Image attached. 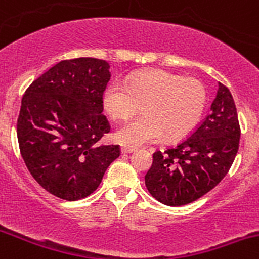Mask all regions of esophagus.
<instances>
[{
	"mask_svg": "<svg viewBox=\"0 0 259 259\" xmlns=\"http://www.w3.org/2000/svg\"><path fill=\"white\" fill-rule=\"evenodd\" d=\"M137 150V148L135 147H132V145H122L121 147V152L124 153V154H127V153H133Z\"/></svg>",
	"mask_w": 259,
	"mask_h": 259,
	"instance_id": "esophagus-1",
	"label": "esophagus"
}]
</instances>
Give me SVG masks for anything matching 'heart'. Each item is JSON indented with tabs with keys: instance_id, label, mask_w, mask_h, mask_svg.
Instances as JSON below:
<instances>
[{
	"instance_id": "1",
	"label": "heart",
	"mask_w": 259,
	"mask_h": 259,
	"mask_svg": "<svg viewBox=\"0 0 259 259\" xmlns=\"http://www.w3.org/2000/svg\"><path fill=\"white\" fill-rule=\"evenodd\" d=\"M126 83L114 79L104 92V107L114 119L132 116L139 105L144 114L122 124L116 138L124 144L140 145L160 139L167 140L187 134L199 122L206 90L195 77H182L164 69L137 72Z\"/></svg>"
}]
</instances>
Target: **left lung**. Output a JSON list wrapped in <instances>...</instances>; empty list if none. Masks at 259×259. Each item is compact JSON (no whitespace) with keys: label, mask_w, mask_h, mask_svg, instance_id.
<instances>
[{"label":"left lung","mask_w":259,"mask_h":259,"mask_svg":"<svg viewBox=\"0 0 259 259\" xmlns=\"http://www.w3.org/2000/svg\"><path fill=\"white\" fill-rule=\"evenodd\" d=\"M240 126L232 94L219 83L210 114L176 147L153 154L145 186L167 206L196 201L215 187L238 153Z\"/></svg>","instance_id":"1"}]
</instances>
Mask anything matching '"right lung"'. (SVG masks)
Wrapping results in <instances>:
<instances>
[{"instance_id": "obj_1", "label": "right lung", "mask_w": 259, "mask_h": 259, "mask_svg": "<svg viewBox=\"0 0 259 259\" xmlns=\"http://www.w3.org/2000/svg\"><path fill=\"white\" fill-rule=\"evenodd\" d=\"M110 66L96 58L62 60L35 79L21 100L17 140L27 169L44 190L76 201L99 187L119 145H101L110 132L102 96Z\"/></svg>"}]
</instances>
